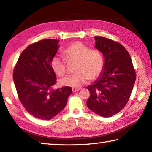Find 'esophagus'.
Returning <instances> with one entry per match:
<instances>
[{"instance_id":"esophagus-1","label":"esophagus","mask_w":152,"mask_h":152,"mask_svg":"<svg viewBox=\"0 0 152 152\" xmlns=\"http://www.w3.org/2000/svg\"><path fill=\"white\" fill-rule=\"evenodd\" d=\"M79 90H80L79 88H72V92L73 93H75V92H76V91H79Z\"/></svg>"}]
</instances>
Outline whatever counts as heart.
Instances as JSON below:
<instances>
[{"label": "heart", "instance_id": "obj_1", "mask_svg": "<svg viewBox=\"0 0 152 152\" xmlns=\"http://www.w3.org/2000/svg\"><path fill=\"white\" fill-rule=\"evenodd\" d=\"M64 59L68 61L77 62L76 74L66 76L61 80L63 86L79 88L88 79L93 80L101 74L104 67V59L99 50L90 48L80 42H74L63 50ZM51 67L55 74L63 76L66 72V61L58 56L53 57L51 61Z\"/></svg>", "mask_w": 152, "mask_h": 152}]
</instances>
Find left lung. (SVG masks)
<instances>
[{"label":"left lung","instance_id":"left-lung-1","mask_svg":"<svg viewBox=\"0 0 152 152\" xmlns=\"http://www.w3.org/2000/svg\"><path fill=\"white\" fill-rule=\"evenodd\" d=\"M95 48L104 58L101 74L87 88L89 109L104 118L112 117L127 104L133 91L136 74L131 58L121 44L102 37H95Z\"/></svg>","mask_w":152,"mask_h":152}]
</instances>
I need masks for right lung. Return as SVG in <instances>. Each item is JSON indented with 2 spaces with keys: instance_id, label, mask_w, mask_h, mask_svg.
<instances>
[{
  "instance_id": "add662e5",
  "label": "right lung",
  "mask_w": 152,
  "mask_h": 152,
  "mask_svg": "<svg viewBox=\"0 0 152 152\" xmlns=\"http://www.w3.org/2000/svg\"><path fill=\"white\" fill-rule=\"evenodd\" d=\"M59 40L44 39L27 46L19 56L13 73L19 99L25 109L38 119L49 120L65 107L72 90L70 87L53 89L56 76L51 59Z\"/></svg>"
}]
</instances>
